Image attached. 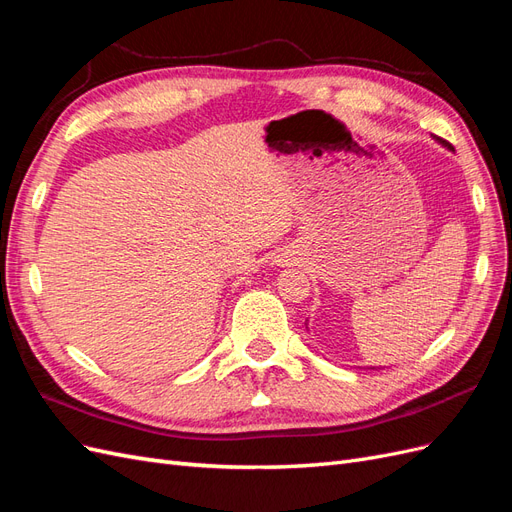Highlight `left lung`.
I'll use <instances>...</instances> for the list:
<instances>
[{
	"label": "left lung",
	"mask_w": 512,
	"mask_h": 512,
	"mask_svg": "<svg viewBox=\"0 0 512 512\" xmlns=\"http://www.w3.org/2000/svg\"><path fill=\"white\" fill-rule=\"evenodd\" d=\"M444 145H446V147H451V145H448V143H446V141H444Z\"/></svg>",
	"instance_id": "obj_1"
}]
</instances>
